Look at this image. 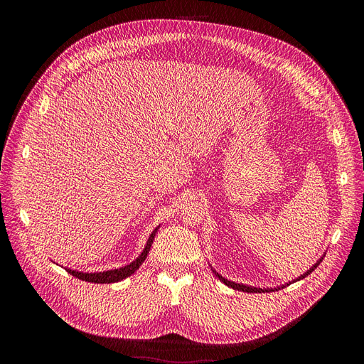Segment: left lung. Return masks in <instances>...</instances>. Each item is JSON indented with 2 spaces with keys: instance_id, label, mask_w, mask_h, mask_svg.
Returning <instances> with one entry per match:
<instances>
[{
  "instance_id": "1",
  "label": "left lung",
  "mask_w": 364,
  "mask_h": 364,
  "mask_svg": "<svg viewBox=\"0 0 364 364\" xmlns=\"http://www.w3.org/2000/svg\"><path fill=\"white\" fill-rule=\"evenodd\" d=\"M323 259V258H321ZM321 259H318L317 261V264H314L311 269L309 270V272H305L304 274H301V277L299 279H304V277H307L310 273H313L314 272V269H317V265L321 262ZM215 276L224 283V284H227L228 288H232V289H236V291H242V292H247V294H261V292H272L273 289H261V288H251V286H246V284H240V283H235V282H230V280H227V279H224L223 276H220L218 273H215ZM299 279H296V280H299ZM280 289V288H279ZM277 291V289H276Z\"/></svg>"
}]
</instances>
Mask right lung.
Returning a JSON list of instances; mask_svg holds the SVG:
<instances>
[{
	"instance_id": "obj_1",
	"label": "right lung",
	"mask_w": 364,
	"mask_h": 364,
	"mask_svg": "<svg viewBox=\"0 0 364 364\" xmlns=\"http://www.w3.org/2000/svg\"><path fill=\"white\" fill-rule=\"evenodd\" d=\"M156 232H158V227L150 235V237H149V240L146 243V247L143 250L141 255L136 261H132L131 264H128L125 267H121V269L109 270V272H103V273H81V272L69 270V269H66V272L69 274H72L73 277H78L80 280H85V282H91V283H114V282H119V280L131 276L143 264V261L146 259V257H147V254L150 251V246L153 243V239H155Z\"/></svg>"
}]
</instances>
